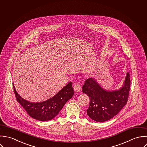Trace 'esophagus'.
<instances>
[{
	"instance_id": "34e87169",
	"label": "esophagus",
	"mask_w": 147,
	"mask_h": 147,
	"mask_svg": "<svg viewBox=\"0 0 147 147\" xmlns=\"http://www.w3.org/2000/svg\"><path fill=\"white\" fill-rule=\"evenodd\" d=\"M74 90L75 92H80L81 90V86L80 84H77L74 85Z\"/></svg>"
}]
</instances>
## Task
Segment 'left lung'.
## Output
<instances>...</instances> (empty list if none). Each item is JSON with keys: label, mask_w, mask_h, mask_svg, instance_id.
I'll list each match as a JSON object with an SVG mask.
<instances>
[{"label": "left lung", "mask_w": 147, "mask_h": 147, "mask_svg": "<svg viewBox=\"0 0 147 147\" xmlns=\"http://www.w3.org/2000/svg\"><path fill=\"white\" fill-rule=\"evenodd\" d=\"M130 76L127 73L123 86L119 90H105L92 78L85 81L82 92L88 95L90 104L87 114L94 121L103 122L114 117L127 104L130 88Z\"/></svg>", "instance_id": "left-lung-1"}]
</instances>
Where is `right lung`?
I'll list each match as a JSON object with an SVG mask.
<instances>
[{
    "label": "right lung",
    "mask_w": 147,
    "mask_h": 147,
    "mask_svg": "<svg viewBox=\"0 0 147 147\" xmlns=\"http://www.w3.org/2000/svg\"><path fill=\"white\" fill-rule=\"evenodd\" d=\"M17 101L24 109L30 117L37 120L45 121L56 117L62 107L74 95L71 82H69L59 92L45 101L33 103L24 99L17 92L13 85Z\"/></svg>",
    "instance_id": "1"
}]
</instances>
